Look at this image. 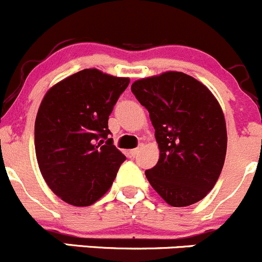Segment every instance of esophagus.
<instances>
[{
	"instance_id": "34e87169",
	"label": "esophagus",
	"mask_w": 262,
	"mask_h": 262,
	"mask_svg": "<svg viewBox=\"0 0 262 262\" xmlns=\"http://www.w3.org/2000/svg\"><path fill=\"white\" fill-rule=\"evenodd\" d=\"M140 149H141V148H135V149H131V150H129V154H131V156H134V157H135L136 154H138L139 151H140Z\"/></svg>"
}]
</instances>
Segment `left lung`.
<instances>
[{
	"label": "left lung",
	"instance_id": "obj_1",
	"mask_svg": "<svg viewBox=\"0 0 262 262\" xmlns=\"http://www.w3.org/2000/svg\"><path fill=\"white\" fill-rule=\"evenodd\" d=\"M131 91L156 129L159 159L145 171L150 185L172 207L203 199L220 176L228 145L217 99L198 79L176 71L138 79Z\"/></svg>",
	"mask_w": 262,
	"mask_h": 262
}]
</instances>
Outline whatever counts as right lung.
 Returning <instances> with one entry per match:
<instances>
[{
  "label": "right lung",
  "instance_id": "obj_1",
  "mask_svg": "<svg viewBox=\"0 0 262 262\" xmlns=\"http://www.w3.org/2000/svg\"><path fill=\"white\" fill-rule=\"evenodd\" d=\"M128 83L89 68L45 94L34 123L36 157L49 188L66 203L87 207L111 189L126 157L108 139V119Z\"/></svg>",
  "mask_w": 262,
  "mask_h": 262
}]
</instances>
